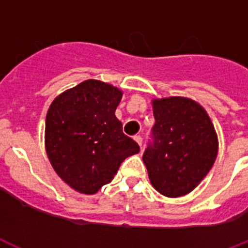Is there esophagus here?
<instances>
[{
  "instance_id": "34e87169",
  "label": "esophagus",
  "mask_w": 248,
  "mask_h": 248,
  "mask_svg": "<svg viewBox=\"0 0 248 248\" xmlns=\"http://www.w3.org/2000/svg\"><path fill=\"white\" fill-rule=\"evenodd\" d=\"M134 140L136 141L139 145H140V147H142V137H141L140 135H136V136H134Z\"/></svg>"
}]
</instances>
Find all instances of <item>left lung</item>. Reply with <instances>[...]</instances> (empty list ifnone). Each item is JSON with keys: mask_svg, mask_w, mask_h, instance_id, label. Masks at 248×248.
<instances>
[{"mask_svg": "<svg viewBox=\"0 0 248 248\" xmlns=\"http://www.w3.org/2000/svg\"><path fill=\"white\" fill-rule=\"evenodd\" d=\"M155 124L142 160L160 194H188L212 169L218 139L205 109L184 97L153 101Z\"/></svg>", "mask_w": 248, "mask_h": 248, "instance_id": "left-lung-1", "label": "left lung"}]
</instances>
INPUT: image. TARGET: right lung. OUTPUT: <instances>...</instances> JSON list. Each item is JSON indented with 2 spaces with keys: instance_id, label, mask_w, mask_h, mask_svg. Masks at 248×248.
Returning a JSON list of instances; mask_svg holds the SVG:
<instances>
[{
  "instance_id": "add662e5",
  "label": "right lung",
  "mask_w": 248,
  "mask_h": 248,
  "mask_svg": "<svg viewBox=\"0 0 248 248\" xmlns=\"http://www.w3.org/2000/svg\"><path fill=\"white\" fill-rule=\"evenodd\" d=\"M122 92L88 79L63 92L50 105L45 149L58 175L74 190L94 194L112 182L126 157L140 146L122 132L114 116Z\"/></svg>"
}]
</instances>
